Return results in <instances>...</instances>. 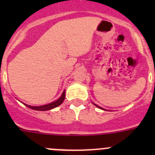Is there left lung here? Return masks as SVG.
Masks as SVG:
<instances>
[{
  "mask_svg": "<svg viewBox=\"0 0 155 155\" xmlns=\"http://www.w3.org/2000/svg\"><path fill=\"white\" fill-rule=\"evenodd\" d=\"M94 104V103H93ZM94 105H95V106H96V107H98V108H99V109H102V110H105V109H104L103 108H102V107H100V106H98V105H95V104H94Z\"/></svg>",
  "mask_w": 155,
  "mask_h": 155,
  "instance_id": "8db88e82",
  "label": "left lung"
}]
</instances>
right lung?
Segmentation results:
<instances>
[{"mask_svg":"<svg viewBox=\"0 0 155 155\" xmlns=\"http://www.w3.org/2000/svg\"><path fill=\"white\" fill-rule=\"evenodd\" d=\"M65 99V90L63 91L61 96L58 98L57 100L54 101V102H51V103H49L47 105H39V106H32V105H26V104H24L25 105H26L27 107L30 108V109H33V110L36 111H46V110H50L52 109H54V108L57 107L63 103L64 100Z\"/></svg>","mask_w":155,"mask_h":155,"instance_id":"right-lung-1","label":"right lung"}]
</instances>
